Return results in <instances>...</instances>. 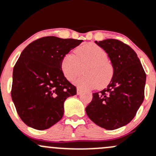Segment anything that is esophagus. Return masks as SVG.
Instances as JSON below:
<instances>
[{
  "mask_svg": "<svg viewBox=\"0 0 156 156\" xmlns=\"http://www.w3.org/2000/svg\"><path fill=\"white\" fill-rule=\"evenodd\" d=\"M81 92H82V90H81V89H79V88H77V95H81Z\"/></svg>",
  "mask_w": 156,
  "mask_h": 156,
  "instance_id": "esophagus-1",
  "label": "esophagus"
}]
</instances>
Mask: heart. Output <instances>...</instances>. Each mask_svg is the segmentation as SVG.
Listing matches in <instances>:
<instances>
[{
  "mask_svg": "<svg viewBox=\"0 0 156 156\" xmlns=\"http://www.w3.org/2000/svg\"><path fill=\"white\" fill-rule=\"evenodd\" d=\"M75 84L83 90L97 87L102 89L111 82L114 75L112 65L108 60L107 52L94 43H87L75 49L63 57L61 69L65 78L73 81L82 73Z\"/></svg>",
  "mask_w": 156,
  "mask_h": 156,
  "instance_id": "b5f03b06",
  "label": "heart"
}]
</instances>
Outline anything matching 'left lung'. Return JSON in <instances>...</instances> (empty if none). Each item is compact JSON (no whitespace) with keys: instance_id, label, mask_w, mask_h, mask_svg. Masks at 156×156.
<instances>
[{"instance_id":"obj_1","label":"left lung","mask_w":156,"mask_h":156,"mask_svg":"<svg viewBox=\"0 0 156 156\" xmlns=\"http://www.w3.org/2000/svg\"><path fill=\"white\" fill-rule=\"evenodd\" d=\"M95 42L107 52L114 75L107 88L93 93L85 110L96 125L114 130L130 122L143 103L146 73L137 54L128 45L114 39Z\"/></svg>"}]
</instances>
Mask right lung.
I'll return each mask as SVG.
<instances>
[{
	"label": "right lung",
	"instance_id": "1",
	"mask_svg": "<svg viewBox=\"0 0 156 156\" xmlns=\"http://www.w3.org/2000/svg\"><path fill=\"white\" fill-rule=\"evenodd\" d=\"M82 41L45 37L23 50L13 68L11 96L27 126L44 130L63 117L65 100L77 93L65 78L61 62Z\"/></svg>",
	"mask_w": 156,
	"mask_h": 156
}]
</instances>
